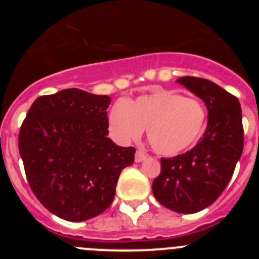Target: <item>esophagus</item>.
Returning a JSON list of instances; mask_svg holds the SVG:
<instances>
[{
    "label": "esophagus",
    "mask_w": 259,
    "mask_h": 259,
    "mask_svg": "<svg viewBox=\"0 0 259 259\" xmlns=\"http://www.w3.org/2000/svg\"><path fill=\"white\" fill-rule=\"evenodd\" d=\"M146 158H148V154L144 153L143 150H137V153H135V161L137 163H142Z\"/></svg>",
    "instance_id": "esophagus-1"
}]
</instances>
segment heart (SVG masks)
Instances as JSON below:
<instances>
[{"label": "heart", "instance_id": "b5f03b06", "mask_svg": "<svg viewBox=\"0 0 259 259\" xmlns=\"http://www.w3.org/2000/svg\"><path fill=\"white\" fill-rule=\"evenodd\" d=\"M207 126V110L197 99L176 91L156 90L134 100L116 103L108 115L111 138L120 144L137 140L146 127L151 148L160 155H177L194 146Z\"/></svg>", "mask_w": 259, "mask_h": 259}]
</instances>
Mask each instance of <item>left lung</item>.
<instances>
[{"label":"left lung","instance_id":"8db88e82","mask_svg":"<svg viewBox=\"0 0 259 259\" xmlns=\"http://www.w3.org/2000/svg\"><path fill=\"white\" fill-rule=\"evenodd\" d=\"M177 82L204 101L207 129L189 151L161 158V171L151 189L165 208L192 214L215 202L233 176L243 151L242 109L236 96L213 81L184 76Z\"/></svg>","mask_w":259,"mask_h":259}]
</instances>
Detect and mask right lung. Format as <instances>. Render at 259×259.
<instances>
[{
    "label": "right lung",
    "mask_w": 259,
    "mask_h": 259,
    "mask_svg": "<svg viewBox=\"0 0 259 259\" xmlns=\"http://www.w3.org/2000/svg\"><path fill=\"white\" fill-rule=\"evenodd\" d=\"M111 99L65 89L33 101L18 137L28 184L59 218L82 222L108 209L135 149L109 139Z\"/></svg>",
    "instance_id": "right-lung-1"
}]
</instances>
